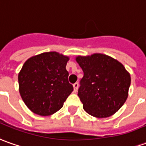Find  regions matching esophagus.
Here are the masks:
<instances>
[{
  "label": "esophagus",
  "mask_w": 146,
  "mask_h": 146,
  "mask_svg": "<svg viewBox=\"0 0 146 146\" xmlns=\"http://www.w3.org/2000/svg\"><path fill=\"white\" fill-rule=\"evenodd\" d=\"M77 89H78V83H75V84H73V90H74V92H75V93L77 91Z\"/></svg>",
  "instance_id": "obj_1"
}]
</instances>
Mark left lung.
Segmentation results:
<instances>
[{"label":"left lung","instance_id":"1","mask_svg":"<svg viewBox=\"0 0 146 146\" xmlns=\"http://www.w3.org/2000/svg\"><path fill=\"white\" fill-rule=\"evenodd\" d=\"M84 77L78 96L86 113L109 117L121 108L129 95L130 74L117 60L103 53L77 56Z\"/></svg>","mask_w":146,"mask_h":146}]
</instances>
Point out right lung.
<instances>
[{
  "instance_id": "right-lung-1",
  "label": "right lung",
  "mask_w": 146,
  "mask_h": 146,
  "mask_svg": "<svg viewBox=\"0 0 146 146\" xmlns=\"http://www.w3.org/2000/svg\"><path fill=\"white\" fill-rule=\"evenodd\" d=\"M69 56L46 52L29 57L18 73L19 92L36 114L49 116L60 110L73 88L65 67Z\"/></svg>"
}]
</instances>
